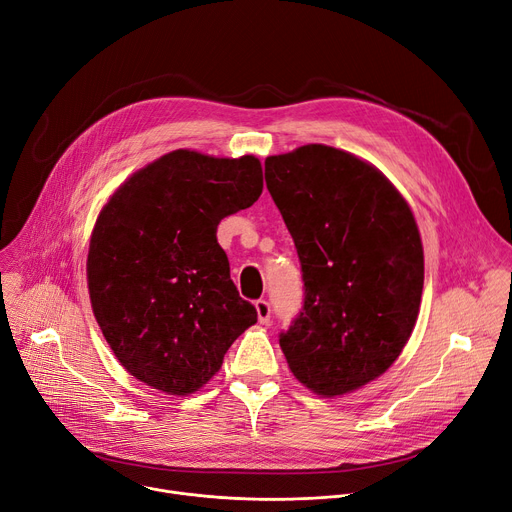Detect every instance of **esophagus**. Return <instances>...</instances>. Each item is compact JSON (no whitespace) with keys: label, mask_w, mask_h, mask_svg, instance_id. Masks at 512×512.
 I'll return each mask as SVG.
<instances>
[{"label":"esophagus","mask_w":512,"mask_h":512,"mask_svg":"<svg viewBox=\"0 0 512 512\" xmlns=\"http://www.w3.org/2000/svg\"><path fill=\"white\" fill-rule=\"evenodd\" d=\"M255 309H257V319H259V323H267L269 317H271V306H269V302H267L265 298H259V300L255 302Z\"/></svg>","instance_id":"esophagus-1"}]
</instances>
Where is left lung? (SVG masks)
Segmentation results:
<instances>
[{
	"mask_svg": "<svg viewBox=\"0 0 512 512\" xmlns=\"http://www.w3.org/2000/svg\"><path fill=\"white\" fill-rule=\"evenodd\" d=\"M265 183L304 282L280 348L313 393H352L381 377L414 331L424 288L416 218L379 168L323 144L265 158Z\"/></svg>",
	"mask_w": 512,
	"mask_h": 512,
	"instance_id": "left-lung-1",
	"label": "left lung"
}]
</instances>
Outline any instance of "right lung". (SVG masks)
Segmentation results:
<instances>
[{
    "label": "right lung",
    "instance_id": "add662e5",
    "mask_svg": "<svg viewBox=\"0 0 512 512\" xmlns=\"http://www.w3.org/2000/svg\"><path fill=\"white\" fill-rule=\"evenodd\" d=\"M263 191L255 156L175 150L133 173L102 208L90 238L94 317L138 381L189 395L220 370L234 339L257 323L218 245L222 218Z\"/></svg>",
    "mask_w": 512,
    "mask_h": 512
}]
</instances>
